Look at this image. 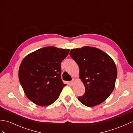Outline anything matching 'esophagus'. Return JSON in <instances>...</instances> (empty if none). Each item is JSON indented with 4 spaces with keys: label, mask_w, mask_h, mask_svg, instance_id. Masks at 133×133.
Masks as SVG:
<instances>
[{
    "label": "esophagus",
    "mask_w": 133,
    "mask_h": 133,
    "mask_svg": "<svg viewBox=\"0 0 133 133\" xmlns=\"http://www.w3.org/2000/svg\"><path fill=\"white\" fill-rule=\"evenodd\" d=\"M74 82H75V80H74V79H73L72 81L70 82V84H71V85H73V84H74Z\"/></svg>",
    "instance_id": "obj_1"
}]
</instances>
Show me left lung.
<instances>
[{
    "label": "left lung",
    "mask_w": 133,
    "mask_h": 133,
    "mask_svg": "<svg viewBox=\"0 0 133 133\" xmlns=\"http://www.w3.org/2000/svg\"><path fill=\"white\" fill-rule=\"evenodd\" d=\"M79 69V79L85 87V92L78 100L87 107L102 103L115 88L117 69L114 61L98 48L84 46L70 52Z\"/></svg>",
    "instance_id": "8db88e82"
}]
</instances>
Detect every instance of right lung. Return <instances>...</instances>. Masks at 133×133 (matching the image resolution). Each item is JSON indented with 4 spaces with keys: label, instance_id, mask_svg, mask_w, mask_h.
<instances>
[{
    "label": "right lung",
    "instance_id": "add662e5",
    "mask_svg": "<svg viewBox=\"0 0 133 133\" xmlns=\"http://www.w3.org/2000/svg\"><path fill=\"white\" fill-rule=\"evenodd\" d=\"M69 49L54 46L41 48L26 55L19 69V79L26 97L39 106L57 99L66 84L61 78V62Z\"/></svg>",
    "mask_w": 133,
    "mask_h": 133
}]
</instances>
